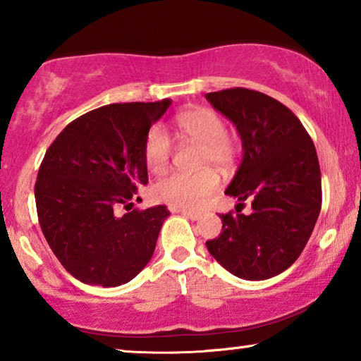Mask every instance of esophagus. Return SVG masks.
I'll use <instances>...</instances> for the list:
<instances>
[{
  "label": "esophagus",
  "mask_w": 361,
  "mask_h": 361,
  "mask_svg": "<svg viewBox=\"0 0 361 361\" xmlns=\"http://www.w3.org/2000/svg\"><path fill=\"white\" fill-rule=\"evenodd\" d=\"M175 212H180V214H183V216L188 217V219H191V221H197V219H200V217H201L200 212H195V211H186V209L180 211V209H175Z\"/></svg>",
  "instance_id": "1"
}]
</instances>
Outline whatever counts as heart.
I'll return each mask as SVG.
<instances>
[{
    "mask_svg": "<svg viewBox=\"0 0 361 361\" xmlns=\"http://www.w3.org/2000/svg\"><path fill=\"white\" fill-rule=\"evenodd\" d=\"M176 128L188 140L200 144V165H216L227 169L237 154V142L226 130L224 119L216 111L195 108L176 116ZM173 144L161 126H154L144 140V161L152 173H160L170 164ZM219 175L212 169H202L195 173L173 171L154 185L157 201L183 209H200L212 192L219 188Z\"/></svg>",
    "mask_w": 361,
    "mask_h": 361,
    "instance_id": "1",
    "label": "heart"
}]
</instances>
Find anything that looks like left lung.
<instances>
[{
    "label": "left lung",
    "instance_id": "1",
    "mask_svg": "<svg viewBox=\"0 0 361 361\" xmlns=\"http://www.w3.org/2000/svg\"><path fill=\"white\" fill-rule=\"evenodd\" d=\"M206 99L240 134L243 157L226 195L238 205L252 201L248 216L221 214L222 232L206 242L227 271L267 280L293 265L316 226L322 206L316 147L291 109L255 90L229 88Z\"/></svg>",
    "mask_w": 361,
    "mask_h": 361
}]
</instances>
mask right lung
Segmentation results:
<instances>
[{
    "mask_svg": "<svg viewBox=\"0 0 361 361\" xmlns=\"http://www.w3.org/2000/svg\"><path fill=\"white\" fill-rule=\"evenodd\" d=\"M171 101L114 103L72 121L40 164L34 195L45 240L70 275L113 288L130 281L154 255L166 206L139 209L149 183L144 140ZM124 207L119 218L115 211Z\"/></svg>",
    "mask_w": 361,
    "mask_h": 361,
    "instance_id": "right-lung-1",
    "label": "right lung"
}]
</instances>
